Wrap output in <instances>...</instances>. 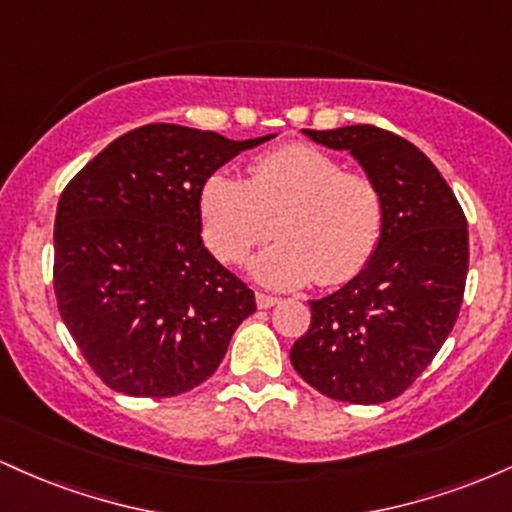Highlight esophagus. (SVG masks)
Returning <instances> with one entry per match:
<instances>
[{"mask_svg":"<svg viewBox=\"0 0 512 512\" xmlns=\"http://www.w3.org/2000/svg\"><path fill=\"white\" fill-rule=\"evenodd\" d=\"M255 301H257V308H272V305L279 303V298L269 296V293L257 291V293H255Z\"/></svg>","mask_w":512,"mask_h":512,"instance_id":"obj_1","label":"esophagus"}]
</instances>
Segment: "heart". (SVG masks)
<instances>
[{
    "mask_svg": "<svg viewBox=\"0 0 512 512\" xmlns=\"http://www.w3.org/2000/svg\"><path fill=\"white\" fill-rule=\"evenodd\" d=\"M199 221L207 248L226 264L272 236L276 243L250 264L274 289L315 279L342 284L361 272L383 228V192L363 170L317 146L291 142L255 156L248 178L216 173L199 192Z\"/></svg>",
    "mask_w": 512,
    "mask_h": 512,
    "instance_id": "heart-1",
    "label": "heart"
}]
</instances>
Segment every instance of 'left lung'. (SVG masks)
I'll use <instances>...</instances> for the list:
<instances>
[{
  "instance_id": "8db88e82",
  "label": "left lung",
  "mask_w": 512,
  "mask_h": 512,
  "mask_svg": "<svg viewBox=\"0 0 512 512\" xmlns=\"http://www.w3.org/2000/svg\"><path fill=\"white\" fill-rule=\"evenodd\" d=\"M346 149L383 192V228L366 269L310 301V327L293 344L296 373L325 397L380 404L428 368L460 313L469 269L464 211L438 168L387 129H305Z\"/></svg>"
}]
</instances>
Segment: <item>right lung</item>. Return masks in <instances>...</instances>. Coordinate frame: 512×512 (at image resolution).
I'll use <instances>...</instances> for the list:
<instances>
[{"instance_id":"right-lung-1","label":"right lung","mask_w":512,"mask_h":512,"mask_svg":"<svg viewBox=\"0 0 512 512\" xmlns=\"http://www.w3.org/2000/svg\"><path fill=\"white\" fill-rule=\"evenodd\" d=\"M245 142L154 122L132 129L64 187L52 284L93 373L129 397H175L226 356L255 293L202 243L199 192Z\"/></svg>"}]
</instances>
